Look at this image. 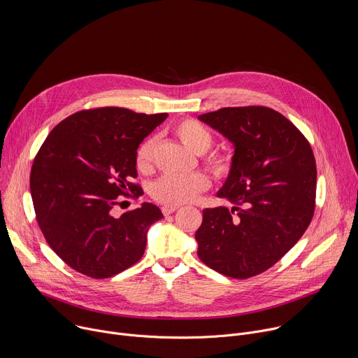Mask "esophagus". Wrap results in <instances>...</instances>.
<instances>
[{"instance_id": "1", "label": "esophagus", "mask_w": 358, "mask_h": 358, "mask_svg": "<svg viewBox=\"0 0 358 358\" xmlns=\"http://www.w3.org/2000/svg\"><path fill=\"white\" fill-rule=\"evenodd\" d=\"M177 210H178L177 206H164V207L162 208V211H163L164 215H170V214H173V213L177 211Z\"/></svg>"}]
</instances>
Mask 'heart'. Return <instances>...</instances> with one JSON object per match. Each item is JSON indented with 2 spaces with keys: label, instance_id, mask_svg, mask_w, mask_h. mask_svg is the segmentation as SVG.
Masks as SVG:
<instances>
[{
  "label": "heart",
  "instance_id": "obj_1",
  "mask_svg": "<svg viewBox=\"0 0 358 358\" xmlns=\"http://www.w3.org/2000/svg\"><path fill=\"white\" fill-rule=\"evenodd\" d=\"M174 134L180 141L195 155L206 152L213 144L211 131L196 120H181L174 126ZM156 140L150 137L144 140L136 155V166L141 173H147L152 166V152H155ZM208 166L218 174H224L229 170L231 160L227 155L214 152L207 157ZM210 187V178L203 173L191 174H167L152 185V196L169 206H180L194 201L202 191Z\"/></svg>",
  "mask_w": 358,
  "mask_h": 358
}]
</instances>
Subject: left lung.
Segmentation results:
<instances>
[{
  "label": "left lung",
  "mask_w": 358,
  "mask_h": 358,
  "mask_svg": "<svg viewBox=\"0 0 358 358\" xmlns=\"http://www.w3.org/2000/svg\"><path fill=\"white\" fill-rule=\"evenodd\" d=\"M198 119L234 147L217 196L232 208L202 211L198 258L235 279L265 272L308 229L316 198L310 144L279 112L264 106L224 108Z\"/></svg>",
  "instance_id": "obj_1"
}]
</instances>
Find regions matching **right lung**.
<instances>
[{
	"instance_id": "1",
	"label": "right lung",
	"mask_w": 358,
	"mask_h": 358,
	"mask_svg": "<svg viewBox=\"0 0 358 358\" xmlns=\"http://www.w3.org/2000/svg\"><path fill=\"white\" fill-rule=\"evenodd\" d=\"M167 116L122 108L82 110L61 122L38 151L29 178L38 225L79 273L110 278L143 257L147 232L163 213L150 202L120 218L112 210L119 195L143 194L131 182L137 148Z\"/></svg>"
}]
</instances>
